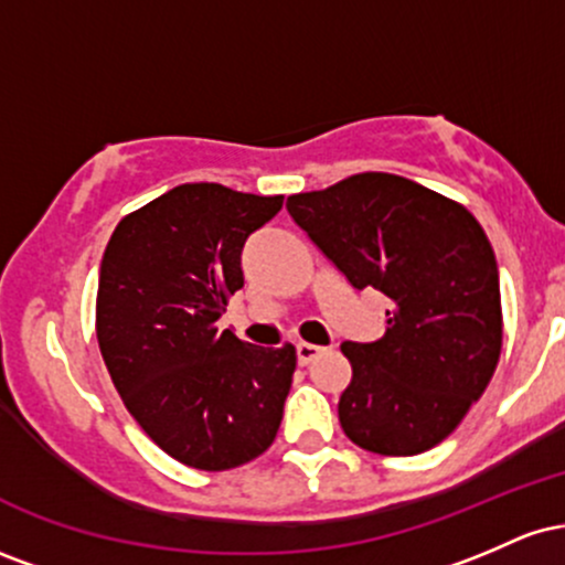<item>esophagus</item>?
<instances>
[{"label":"esophagus","mask_w":565,"mask_h":565,"mask_svg":"<svg viewBox=\"0 0 565 565\" xmlns=\"http://www.w3.org/2000/svg\"><path fill=\"white\" fill-rule=\"evenodd\" d=\"M319 345H313V342H297V361H300L302 366H308L310 361H316L321 355Z\"/></svg>","instance_id":"esophagus-1"}]
</instances>
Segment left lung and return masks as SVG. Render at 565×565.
Segmentation results:
<instances>
[{"label": "left lung", "instance_id": "1", "mask_svg": "<svg viewBox=\"0 0 565 565\" xmlns=\"http://www.w3.org/2000/svg\"><path fill=\"white\" fill-rule=\"evenodd\" d=\"M287 210L355 289L391 300L377 342H342L353 366L337 404L345 436L382 457L433 449L481 398L502 353L497 257L481 223L387 172L295 193Z\"/></svg>", "mask_w": 565, "mask_h": 565}]
</instances>
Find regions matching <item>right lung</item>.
Returning a JSON list of instances; mask_svg holds the SVG:
<instances>
[{
    "label": "right lung",
    "mask_w": 565,
    "mask_h": 565,
    "mask_svg": "<svg viewBox=\"0 0 565 565\" xmlns=\"http://www.w3.org/2000/svg\"><path fill=\"white\" fill-rule=\"evenodd\" d=\"M281 204L284 196L185 183L121 217L103 255V361L135 423L188 468L252 462L281 425L295 345L252 348L217 327L244 287V242Z\"/></svg>",
    "instance_id": "1"
}]
</instances>
